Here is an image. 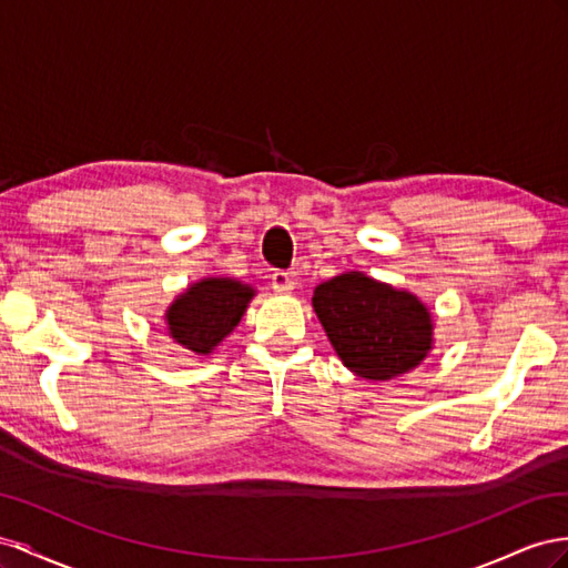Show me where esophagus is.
<instances>
[{
    "label": "esophagus",
    "mask_w": 568,
    "mask_h": 568,
    "mask_svg": "<svg viewBox=\"0 0 568 568\" xmlns=\"http://www.w3.org/2000/svg\"><path fill=\"white\" fill-rule=\"evenodd\" d=\"M271 287L275 290V293H293L295 278L287 271H275V273H271Z\"/></svg>",
    "instance_id": "34e87169"
}]
</instances>
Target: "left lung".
<instances>
[{"instance_id": "left-lung-1", "label": "left lung", "mask_w": 568, "mask_h": 568, "mask_svg": "<svg viewBox=\"0 0 568 568\" xmlns=\"http://www.w3.org/2000/svg\"><path fill=\"white\" fill-rule=\"evenodd\" d=\"M312 306L339 362L366 381L409 374L435 345L426 302L364 271H345L316 285Z\"/></svg>"}]
</instances>
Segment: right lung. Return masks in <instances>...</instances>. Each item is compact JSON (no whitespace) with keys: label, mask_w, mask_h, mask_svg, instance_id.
Segmentation results:
<instances>
[{"label":"right lung","mask_w":568,"mask_h":568,"mask_svg":"<svg viewBox=\"0 0 568 568\" xmlns=\"http://www.w3.org/2000/svg\"><path fill=\"white\" fill-rule=\"evenodd\" d=\"M256 290L229 275H206L178 293L164 314L175 345L206 356L229 337L245 316Z\"/></svg>","instance_id":"1"}]
</instances>
